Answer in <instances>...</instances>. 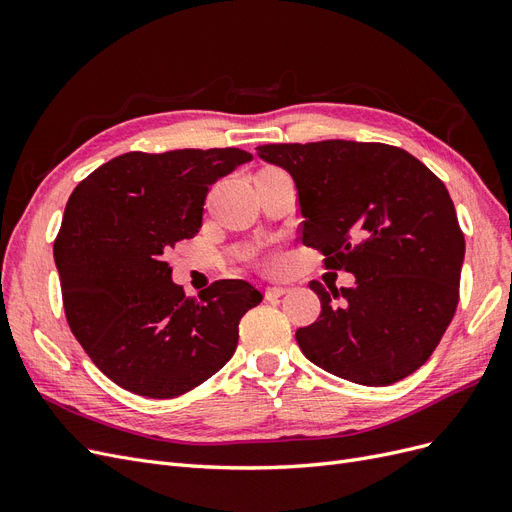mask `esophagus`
Wrapping results in <instances>:
<instances>
[{
    "mask_svg": "<svg viewBox=\"0 0 512 512\" xmlns=\"http://www.w3.org/2000/svg\"><path fill=\"white\" fill-rule=\"evenodd\" d=\"M290 290L284 288V286H269L267 288V299H280L284 297V294H288Z\"/></svg>",
    "mask_w": 512,
    "mask_h": 512,
    "instance_id": "1",
    "label": "esophagus"
}]
</instances>
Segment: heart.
<instances>
[{"instance_id": "1", "label": "heart", "mask_w": 512, "mask_h": 512, "mask_svg": "<svg viewBox=\"0 0 512 512\" xmlns=\"http://www.w3.org/2000/svg\"><path fill=\"white\" fill-rule=\"evenodd\" d=\"M262 260H265V265H269V267H277V262H280V258H277L275 252H267L265 256H262Z\"/></svg>"}]
</instances>
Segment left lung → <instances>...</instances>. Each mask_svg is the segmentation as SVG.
I'll use <instances>...</instances> for the list:
<instances>
[{"mask_svg": "<svg viewBox=\"0 0 512 512\" xmlns=\"http://www.w3.org/2000/svg\"><path fill=\"white\" fill-rule=\"evenodd\" d=\"M297 185L301 241L324 267L354 273L324 288L320 316L297 331L309 361L365 386L410 376L431 356L459 303L466 239L444 183L408 151L320 141L256 147Z\"/></svg>", "mask_w": 512, "mask_h": 512, "instance_id": "1", "label": "left lung"}]
</instances>
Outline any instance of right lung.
Wrapping results in <instances>:
<instances>
[{
  "label": "right lung",
  "mask_w": 512,
  "mask_h": 512,
  "mask_svg": "<svg viewBox=\"0 0 512 512\" xmlns=\"http://www.w3.org/2000/svg\"><path fill=\"white\" fill-rule=\"evenodd\" d=\"M247 160L237 147L130 151L74 188L53 245L64 312L121 389L179 397L235 354L239 322L262 292L218 280L190 299L164 258L196 237L211 185Z\"/></svg>",
  "instance_id": "right-lung-1"
}]
</instances>
